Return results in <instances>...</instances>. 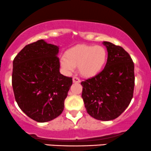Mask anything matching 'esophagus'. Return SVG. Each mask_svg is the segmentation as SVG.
Wrapping results in <instances>:
<instances>
[{"instance_id":"1","label":"esophagus","mask_w":151,"mask_h":151,"mask_svg":"<svg viewBox=\"0 0 151 151\" xmlns=\"http://www.w3.org/2000/svg\"><path fill=\"white\" fill-rule=\"evenodd\" d=\"M73 83H80L81 80L78 77H73Z\"/></svg>"}]
</instances>
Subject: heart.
Here are the masks:
<instances>
[{
  "instance_id": "obj_1",
  "label": "heart",
  "mask_w": 151,
  "mask_h": 151,
  "mask_svg": "<svg viewBox=\"0 0 151 151\" xmlns=\"http://www.w3.org/2000/svg\"><path fill=\"white\" fill-rule=\"evenodd\" d=\"M107 59L108 52L103 46L78 45L65 52V57L61 58L60 64L67 73H73L78 67L81 75L91 78L103 70Z\"/></svg>"
}]
</instances>
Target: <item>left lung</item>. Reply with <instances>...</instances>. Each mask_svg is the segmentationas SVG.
<instances>
[{"mask_svg":"<svg viewBox=\"0 0 151 151\" xmlns=\"http://www.w3.org/2000/svg\"><path fill=\"white\" fill-rule=\"evenodd\" d=\"M108 59L97 76L82 81L81 97L88 114L108 121L118 117L131 103L134 88V65L120 46L104 42Z\"/></svg>","mask_w":151,"mask_h":151,"instance_id":"obj_1","label":"left lung"}]
</instances>
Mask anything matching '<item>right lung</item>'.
I'll list each match as a JSON object with an SVG mask.
<instances>
[{
    "instance_id": "right-lung-1",
    "label": "right lung",
    "mask_w": 151,
    "mask_h": 151,
    "mask_svg": "<svg viewBox=\"0 0 151 151\" xmlns=\"http://www.w3.org/2000/svg\"><path fill=\"white\" fill-rule=\"evenodd\" d=\"M59 47L43 40L25 45L13 61L12 87L20 109L39 123L59 117L73 83L59 72Z\"/></svg>"
}]
</instances>
